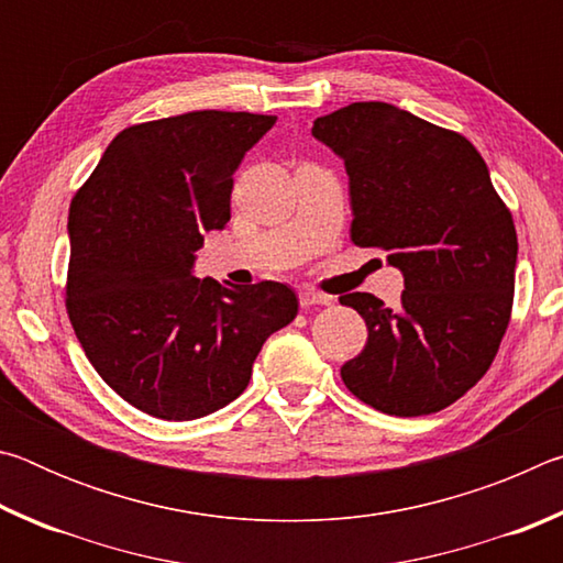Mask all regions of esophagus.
Here are the masks:
<instances>
[{"mask_svg": "<svg viewBox=\"0 0 563 563\" xmlns=\"http://www.w3.org/2000/svg\"><path fill=\"white\" fill-rule=\"evenodd\" d=\"M330 295H320L316 290H300V308H316V305H330Z\"/></svg>", "mask_w": 563, "mask_h": 563, "instance_id": "1", "label": "esophagus"}]
</instances>
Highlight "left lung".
I'll return each mask as SVG.
<instances>
[{"label": "left lung", "instance_id": "1", "mask_svg": "<svg viewBox=\"0 0 563 563\" xmlns=\"http://www.w3.org/2000/svg\"><path fill=\"white\" fill-rule=\"evenodd\" d=\"M350 176V238L383 247L405 278L397 308L342 295L367 325L342 365L362 402L395 417L432 415L487 373L507 332L517 231L489 168L460 133L385 101H357L312 123Z\"/></svg>", "mask_w": 563, "mask_h": 563}]
</instances>
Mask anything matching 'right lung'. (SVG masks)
Wrapping results in <instances>:
<instances>
[{"label":"right lung","instance_id":"right-lung-1","mask_svg":"<svg viewBox=\"0 0 563 563\" xmlns=\"http://www.w3.org/2000/svg\"><path fill=\"white\" fill-rule=\"evenodd\" d=\"M275 117L190 111L123 129L69 208L66 310L93 369L141 412L188 422L251 383L298 316L283 283L196 278L203 233L231 221L233 174Z\"/></svg>","mask_w":563,"mask_h":563}]
</instances>
